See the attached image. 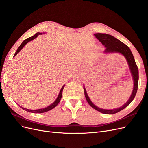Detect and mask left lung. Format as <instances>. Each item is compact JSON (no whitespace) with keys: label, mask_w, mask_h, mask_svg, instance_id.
<instances>
[{"label":"left lung","mask_w":148,"mask_h":148,"mask_svg":"<svg viewBox=\"0 0 148 148\" xmlns=\"http://www.w3.org/2000/svg\"><path fill=\"white\" fill-rule=\"evenodd\" d=\"M95 36L102 44V45H104L106 47V52H118L122 53L123 56H124L125 59H127L130 69L131 73L132 74V77L134 82V86L132 95L130 97L128 101L125 103L123 106L120 107V108L118 109H115L112 110H106L102 109L96 107L95 105H94L92 104V102L91 101L90 99H89V98L86 93V89L84 88L85 97H86L88 104L90 105L92 108L100 112L102 114H114L115 113H117L125 109V107H127L130 104L134 98H135L138 90V84L139 79L138 69L130 49V48L126 45V44H125L123 42L119 41V39L114 38L112 36H111L110 34H107L105 33H96L95 34Z\"/></svg>","instance_id":"obj_1"}]
</instances>
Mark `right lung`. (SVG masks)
<instances>
[{"label": "right lung", "mask_w": 148, "mask_h": 148, "mask_svg": "<svg viewBox=\"0 0 148 148\" xmlns=\"http://www.w3.org/2000/svg\"><path fill=\"white\" fill-rule=\"evenodd\" d=\"M41 34H42L41 33H36L34 36H31V37H29V38H27V39H26L25 40V41H23V42L21 44V45L18 47V48L17 49V50H16V52H15V53L14 56H15L17 54V53H18V52L21 50L22 48H23V47L26 45V44H27L29 41H32V40H33V39H35L36 38H37L38 35H41ZM64 86H65V85H64V86H62V88H61L60 91V92H59V96H58V97H57V99L54 101V102H53L51 105L49 106L48 107H46V108H44V109H38V110H30V109H27L23 108V107H21V106H20V107H21V109H23V110H26V111H27V112H31V113H37V114L39 113H39L46 112H47V111H49V110H50L53 109L58 104H59L60 101V99H61V98H62V91H63V89H64Z\"/></svg>", "instance_id": "add662e5"}]
</instances>
